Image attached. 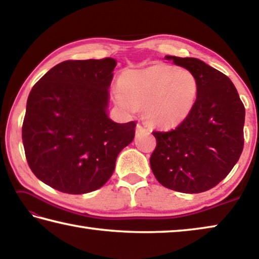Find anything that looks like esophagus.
<instances>
[{
	"mask_svg": "<svg viewBox=\"0 0 259 259\" xmlns=\"http://www.w3.org/2000/svg\"><path fill=\"white\" fill-rule=\"evenodd\" d=\"M142 130H146V128L145 126H143L142 124H137V126H136V133H139V131H142Z\"/></svg>",
	"mask_w": 259,
	"mask_h": 259,
	"instance_id": "1",
	"label": "esophagus"
}]
</instances>
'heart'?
I'll return each instance as SVG.
<instances>
[{
    "instance_id": "1",
    "label": "heart",
    "mask_w": 259,
    "mask_h": 259,
    "mask_svg": "<svg viewBox=\"0 0 259 259\" xmlns=\"http://www.w3.org/2000/svg\"><path fill=\"white\" fill-rule=\"evenodd\" d=\"M198 91V80L187 68L159 64L124 72L112 96L124 112L135 113L144 106V115L152 125L171 128L190 115Z\"/></svg>"
}]
</instances>
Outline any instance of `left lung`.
I'll use <instances>...</instances> for the list:
<instances>
[{"label":"left lung","mask_w":259,"mask_h":259,"mask_svg":"<svg viewBox=\"0 0 259 259\" xmlns=\"http://www.w3.org/2000/svg\"><path fill=\"white\" fill-rule=\"evenodd\" d=\"M198 80L196 103L176 129L154 131L150 164L161 185L182 193H201L222 182L243 150L244 106L225 74L198 58L165 56Z\"/></svg>","instance_id":"left-lung-1"}]
</instances>
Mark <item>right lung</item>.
Here are the masks:
<instances>
[{"label":"right lung","mask_w":259,"mask_h":259,"mask_svg":"<svg viewBox=\"0 0 259 259\" xmlns=\"http://www.w3.org/2000/svg\"><path fill=\"white\" fill-rule=\"evenodd\" d=\"M112 58L66 60L30 90L23 124L26 159L50 187L84 194L106 184L119 153L135 138V122L108 116Z\"/></svg>","instance_id":"add662e5"}]
</instances>
